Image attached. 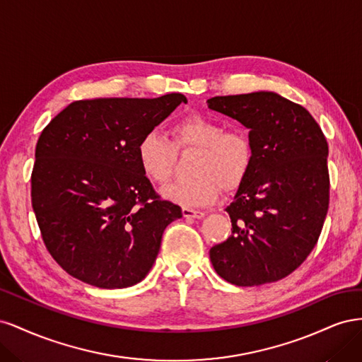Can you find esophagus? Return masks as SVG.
Wrapping results in <instances>:
<instances>
[{
    "label": "esophagus",
    "mask_w": 362,
    "mask_h": 362,
    "mask_svg": "<svg viewBox=\"0 0 362 362\" xmlns=\"http://www.w3.org/2000/svg\"><path fill=\"white\" fill-rule=\"evenodd\" d=\"M182 216H184L185 218H202V217L205 216V213L201 211V210H193V208L184 206V208H182Z\"/></svg>",
    "instance_id": "esophagus-1"
}]
</instances>
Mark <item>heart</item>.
<instances>
[{
  "instance_id": "1",
  "label": "heart",
  "mask_w": 362,
  "mask_h": 362,
  "mask_svg": "<svg viewBox=\"0 0 362 362\" xmlns=\"http://www.w3.org/2000/svg\"><path fill=\"white\" fill-rule=\"evenodd\" d=\"M172 141L149 131L137 144L140 169L152 182L164 185L177 166L178 151H193L194 177L181 180L164 190V196L182 206H204L216 201L221 187L235 190L246 180L254 163V144L246 129L225 128L218 120L190 115L175 122Z\"/></svg>"
}]
</instances>
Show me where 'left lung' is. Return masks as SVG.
Masks as SVG:
<instances>
[{
    "instance_id": "1",
    "label": "left lung",
    "mask_w": 362,
    "mask_h": 362,
    "mask_svg": "<svg viewBox=\"0 0 362 362\" xmlns=\"http://www.w3.org/2000/svg\"><path fill=\"white\" fill-rule=\"evenodd\" d=\"M211 110L249 128L254 163L226 206L233 234L210 249L217 275L238 287L288 276L311 254L329 208L327 141L302 105L273 92L214 96Z\"/></svg>"
}]
</instances>
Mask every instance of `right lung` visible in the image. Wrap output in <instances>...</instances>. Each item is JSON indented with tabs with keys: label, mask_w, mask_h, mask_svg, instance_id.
Instances as JSON below:
<instances>
[{
	"label": "right lung",
	"mask_w": 362,
	"mask_h": 362,
	"mask_svg": "<svg viewBox=\"0 0 362 362\" xmlns=\"http://www.w3.org/2000/svg\"><path fill=\"white\" fill-rule=\"evenodd\" d=\"M181 103L182 93L74 101L43 128L31 205L47 250L71 276L125 288L148 275L182 211L141 172L137 144Z\"/></svg>",
	"instance_id": "obj_1"
}]
</instances>
